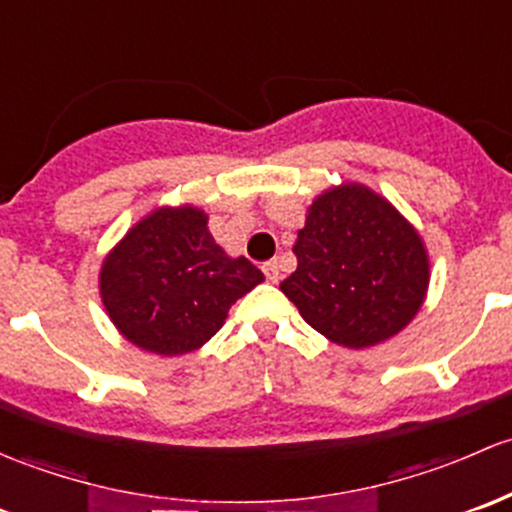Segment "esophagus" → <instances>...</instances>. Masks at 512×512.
I'll use <instances>...</instances> for the list:
<instances>
[{
    "instance_id": "34e87169",
    "label": "esophagus",
    "mask_w": 512,
    "mask_h": 512,
    "mask_svg": "<svg viewBox=\"0 0 512 512\" xmlns=\"http://www.w3.org/2000/svg\"><path fill=\"white\" fill-rule=\"evenodd\" d=\"M263 273H266L268 283H278V278H281V266H278V261H268L263 263Z\"/></svg>"
}]
</instances>
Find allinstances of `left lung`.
Segmentation results:
<instances>
[{
  "mask_svg": "<svg viewBox=\"0 0 512 512\" xmlns=\"http://www.w3.org/2000/svg\"><path fill=\"white\" fill-rule=\"evenodd\" d=\"M293 254L298 268L281 291L310 328L352 350L407 328L429 288L419 231L365 184L345 182L318 194Z\"/></svg>",
  "mask_w": 512,
  "mask_h": 512,
  "instance_id": "8db88e82",
  "label": "left lung"
}]
</instances>
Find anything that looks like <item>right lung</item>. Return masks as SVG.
Returning a JSON list of instances; mask_svg holds the SVG:
<instances>
[{
  "instance_id": "1",
  "label": "right lung",
  "mask_w": 512,
  "mask_h": 512,
  "mask_svg": "<svg viewBox=\"0 0 512 512\" xmlns=\"http://www.w3.org/2000/svg\"><path fill=\"white\" fill-rule=\"evenodd\" d=\"M202 209L160 207L140 219L100 266V300L125 340L155 355L194 352L226 313L263 281L249 258H231Z\"/></svg>"
}]
</instances>
